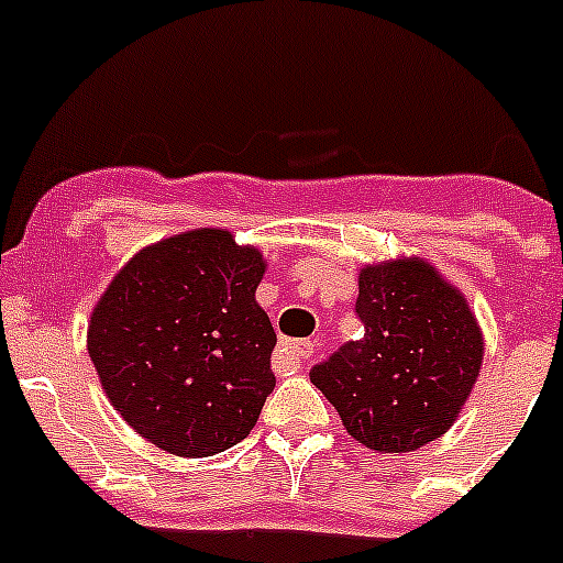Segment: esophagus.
I'll use <instances>...</instances> for the list:
<instances>
[{"mask_svg": "<svg viewBox=\"0 0 563 563\" xmlns=\"http://www.w3.org/2000/svg\"><path fill=\"white\" fill-rule=\"evenodd\" d=\"M282 352H285V357L290 360V363L301 365L309 363V357L316 354V345H312V340H285V343H282Z\"/></svg>", "mask_w": 563, "mask_h": 563, "instance_id": "34e87169", "label": "esophagus"}]
</instances>
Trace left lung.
<instances>
[{
	"instance_id": "obj_1",
	"label": "left lung",
	"mask_w": 563,
	"mask_h": 563,
	"mask_svg": "<svg viewBox=\"0 0 563 563\" xmlns=\"http://www.w3.org/2000/svg\"><path fill=\"white\" fill-rule=\"evenodd\" d=\"M349 340L309 379L349 435L376 452H412L455 424L483 363V332L461 290L430 262L365 265Z\"/></svg>"
}]
</instances>
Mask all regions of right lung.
Segmentation results:
<instances>
[{
	"label": "right lung",
	"instance_id": "obj_1",
	"mask_svg": "<svg viewBox=\"0 0 563 563\" xmlns=\"http://www.w3.org/2000/svg\"><path fill=\"white\" fill-rule=\"evenodd\" d=\"M262 276L256 247L195 229L142 247L97 301L89 354L102 390L158 450L209 457L254 430L276 388Z\"/></svg>",
	"mask_w": 563,
	"mask_h": 563
}]
</instances>
